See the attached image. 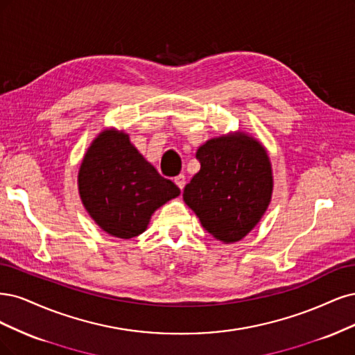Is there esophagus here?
Instances as JSON below:
<instances>
[{"label": "esophagus", "mask_w": 355, "mask_h": 355, "mask_svg": "<svg viewBox=\"0 0 355 355\" xmlns=\"http://www.w3.org/2000/svg\"><path fill=\"white\" fill-rule=\"evenodd\" d=\"M174 181H175V184L180 187V190L184 189V186H186V177H184V175L180 174L178 177H175Z\"/></svg>", "instance_id": "obj_1"}]
</instances>
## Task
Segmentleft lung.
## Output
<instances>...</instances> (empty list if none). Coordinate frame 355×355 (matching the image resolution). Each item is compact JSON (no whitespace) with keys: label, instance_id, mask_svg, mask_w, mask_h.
I'll list each match as a JSON object with an SVG mask.
<instances>
[{"label":"left lung","instance_id":"8db88e82","mask_svg":"<svg viewBox=\"0 0 355 355\" xmlns=\"http://www.w3.org/2000/svg\"><path fill=\"white\" fill-rule=\"evenodd\" d=\"M200 169L182 199L200 224L223 243L254 230L272 196V168L259 140L245 131L223 134L199 146Z\"/></svg>","mask_w":355,"mask_h":355}]
</instances>
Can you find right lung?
Wrapping results in <instances>:
<instances>
[{
    "instance_id": "right-lung-1",
    "label": "right lung",
    "mask_w": 355,
    "mask_h": 355,
    "mask_svg": "<svg viewBox=\"0 0 355 355\" xmlns=\"http://www.w3.org/2000/svg\"><path fill=\"white\" fill-rule=\"evenodd\" d=\"M78 191L94 223L119 239L141 234L155 211L181 193L146 161L127 132L113 127L98 132L87 148Z\"/></svg>"
}]
</instances>
